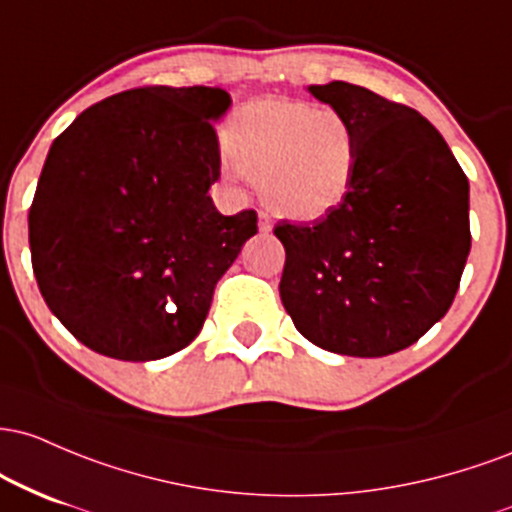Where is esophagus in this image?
Segmentation results:
<instances>
[{
    "instance_id": "esophagus-1",
    "label": "esophagus",
    "mask_w": 512,
    "mask_h": 512,
    "mask_svg": "<svg viewBox=\"0 0 512 512\" xmlns=\"http://www.w3.org/2000/svg\"><path fill=\"white\" fill-rule=\"evenodd\" d=\"M258 232L261 234H271L273 232V220L268 215H258Z\"/></svg>"
}]
</instances>
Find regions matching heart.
<instances>
[{
	"label": "heart",
	"mask_w": 512,
	"mask_h": 512,
	"mask_svg": "<svg viewBox=\"0 0 512 512\" xmlns=\"http://www.w3.org/2000/svg\"><path fill=\"white\" fill-rule=\"evenodd\" d=\"M225 174L256 181L275 215L312 222L341 208L358 171V132L346 113L268 96L225 123Z\"/></svg>",
	"instance_id": "heart-1"
}]
</instances>
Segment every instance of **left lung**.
Returning a JSON list of instances; mask_svg holds the SVG:
<instances>
[{"instance_id": "left-lung-1", "label": "left lung", "mask_w": 512, "mask_h": 512, "mask_svg": "<svg viewBox=\"0 0 512 512\" xmlns=\"http://www.w3.org/2000/svg\"><path fill=\"white\" fill-rule=\"evenodd\" d=\"M307 91L353 120L358 171L331 215L275 227L280 300L314 346L382 358L416 343L455 300L472 249L469 181L413 108L348 82Z\"/></svg>"}]
</instances>
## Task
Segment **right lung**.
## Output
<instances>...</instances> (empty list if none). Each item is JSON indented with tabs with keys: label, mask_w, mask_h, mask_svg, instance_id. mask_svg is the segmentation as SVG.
Returning a JSON list of instances; mask_svg holds the SVG:
<instances>
[{
	"label": "right lung",
	"mask_w": 512,
	"mask_h": 512,
	"mask_svg": "<svg viewBox=\"0 0 512 512\" xmlns=\"http://www.w3.org/2000/svg\"><path fill=\"white\" fill-rule=\"evenodd\" d=\"M229 106L212 86L123 91L50 147L28 212L33 273L86 348L147 363L203 329L217 280L258 232L254 210L225 217L208 193Z\"/></svg>",
	"instance_id": "1"
}]
</instances>
